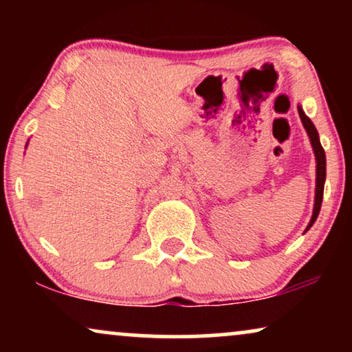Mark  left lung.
<instances>
[{"mask_svg": "<svg viewBox=\"0 0 352 352\" xmlns=\"http://www.w3.org/2000/svg\"><path fill=\"white\" fill-rule=\"evenodd\" d=\"M298 112H300V117H301V122L305 124L307 134H309V139H311V144H312V148H314V153H316V160H317V186H316V204H314V211H312V218L309 221V224H307L306 230H309V228L312 224L316 223L317 216H319V211H320V206H322V199H324V184H325V152H324V147L320 146V141H319V133H317V129L314 124L309 118L306 117V113L302 112L301 109H298Z\"/></svg>", "mask_w": 352, "mask_h": 352, "instance_id": "obj_1", "label": "left lung"}]
</instances>
